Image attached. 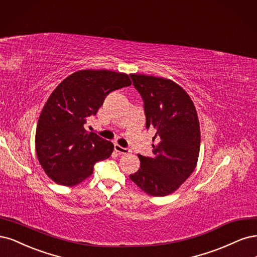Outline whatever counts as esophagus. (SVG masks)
Listing matches in <instances>:
<instances>
[{"instance_id":"obj_1","label":"esophagus","mask_w":257,"mask_h":257,"mask_svg":"<svg viewBox=\"0 0 257 257\" xmlns=\"http://www.w3.org/2000/svg\"><path fill=\"white\" fill-rule=\"evenodd\" d=\"M114 151L116 152V153H118L119 155H126V154H129V153H130L129 148L122 147V146H120V145H118V144H115V145H114Z\"/></svg>"}]
</instances>
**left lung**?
Returning a JSON list of instances; mask_svg holds the SVG:
<instances>
[{"label":"left lung","mask_w":257,"mask_h":257,"mask_svg":"<svg viewBox=\"0 0 257 257\" xmlns=\"http://www.w3.org/2000/svg\"><path fill=\"white\" fill-rule=\"evenodd\" d=\"M130 77L144 101L146 128H155L153 156H139L140 169L129 176L145 193H173L194 171L200 154L201 132L191 98L175 82L146 74Z\"/></svg>","instance_id":"obj_1"}]
</instances>
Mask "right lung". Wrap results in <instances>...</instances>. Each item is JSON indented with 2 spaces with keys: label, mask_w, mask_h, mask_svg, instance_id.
Here are the masks:
<instances>
[{
  "label": "right lung",
  "mask_w": 257,
  "mask_h": 257,
  "mask_svg": "<svg viewBox=\"0 0 257 257\" xmlns=\"http://www.w3.org/2000/svg\"><path fill=\"white\" fill-rule=\"evenodd\" d=\"M129 76L111 70H79L53 90L37 122V158L54 183L72 187L93 174L96 162L111 156L114 145L84 129L113 90L130 86Z\"/></svg>",
  "instance_id": "add662e5"
}]
</instances>
